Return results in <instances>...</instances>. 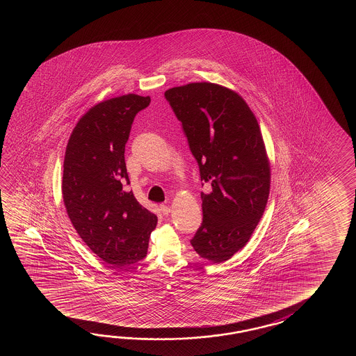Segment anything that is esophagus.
Instances as JSON below:
<instances>
[{
    "mask_svg": "<svg viewBox=\"0 0 356 356\" xmlns=\"http://www.w3.org/2000/svg\"><path fill=\"white\" fill-rule=\"evenodd\" d=\"M160 211L163 212L164 215H168L170 212V207L168 204H160Z\"/></svg>",
    "mask_w": 356,
    "mask_h": 356,
    "instance_id": "esophagus-1",
    "label": "esophagus"
}]
</instances>
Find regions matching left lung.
<instances>
[{
  "label": "left lung",
  "instance_id": "8db88e82",
  "mask_svg": "<svg viewBox=\"0 0 356 356\" xmlns=\"http://www.w3.org/2000/svg\"><path fill=\"white\" fill-rule=\"evenodd\" d=\"M181 122L201 181L202 225L191 241L200 257L221 264L248 243L265 211L271 167L257 118L236 92L213 83L165 91Z\"/></svg>",
  "mask_w": 356,
  "mask_h": 356
}]
</instances>
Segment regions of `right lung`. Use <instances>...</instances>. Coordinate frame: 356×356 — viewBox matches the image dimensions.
<instances>
[{
    "label": "right lung",
    "instance_id": "obj_1",
    "mask_svg": "<svg viewBox=\"0 0 356 356\" xmlns=\"http://www.w3.org/2000/svg\"><path fill=\"white\" fill-rule=\"evenodd\" d=\"M150 97L126 94L91 106L68 138L62 197L77 234L112 267L134 265L146 256L158 218L137 202L124 163L134 118Z\"/></svg>",
    "mask_w": 356,
    "mask_h": 356
}]
</instances>
